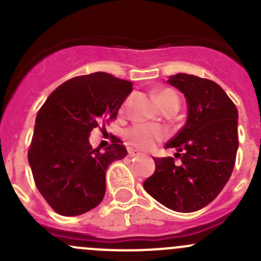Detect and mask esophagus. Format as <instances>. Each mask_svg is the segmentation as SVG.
I'll return each mask as SVG.
<instances>
[{"label": "esophagus", "instance_id": "34e87169", "mask_svg": "<svg viewBox=\"0 0 261 261\" xmlns=\"http://www.w3.org/2000/svg\"><path fill=\"white\" fill-rule=\"evenodd\" d=\"M140 155H141V152H139L138 150H134V149L128 150V156L136 158V156H140Z\"/></svg>", "mask_w": 261, "mask_h": 261}]
</instances>
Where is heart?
<instances>
[{"mask_svg": "<svg viewBox=\"0 0 261 261\" xmlns=\"http://www.w3.org/2000/svg\"><path fill=\"white\" fill-rule=\"evenodd\" d=\"M155 97L163 111H167L169 109L178 110L179 107V99L172 89H159L155 93ZM125 138L130 145L141 150H150L155 146L158 141L164 138V133L162 128L155 127V126L136 123L126 130Z\"/></svg>", "mask_w": 261, "mask_h": 261, "instance_id": "heart-1", "label": "heart"}]
</instances>
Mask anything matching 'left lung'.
<instances>
[{
  "mask_svg": "<svg viewBox=\"0 0 261 261\" xmlns=\"http://www.w3.org/2000/svg\"><path fill=\"white\" fill-rule=\"evenodd\" d=\"M168 83L184 93L186 125L165 147L175 158H154L155 172L144 181L152 198L177 212H194L211 203L230 179L239 147L238 109L226 92L207 78L172 75Z\"/></svg>",
  "mask_w": 261,
  "mask_h": 261,
  "instance_id": "left-lung-1",
  "label": "left lung"
}]
</instances>
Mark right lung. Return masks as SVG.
<instances>
[{
    "mask_svg": "<svg viewBox=\"0 0 261 261\" xmlns=\"http://www.w3.org/2000/svg\"><path fill=\"white\" fill-rule=\"evenodd\" d=\"M131 91V82L96 72L60 84L39 110L29 164L39 192L59 215H82L103 199L107 168L127 150L118 139L105 151L92 149L89 134L115 120Z\"/></svg>",
    "mask_w": 261,
    "mask_h": 261,
    "instance_id": "obj_1",
    "label": "right lung"
}]
</instances>
